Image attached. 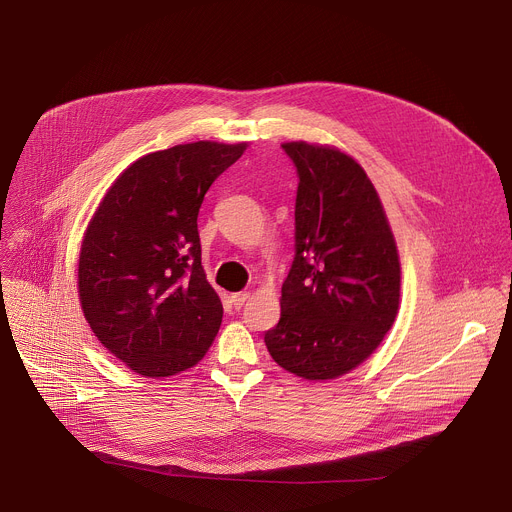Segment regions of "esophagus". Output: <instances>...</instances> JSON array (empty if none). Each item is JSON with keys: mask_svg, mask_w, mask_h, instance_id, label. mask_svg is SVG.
Masks as SVG:
<instances>
[{"mask_svg": "<svg viewBox=\"0 0 512 512\" xmlns=\"http://www.w3.org/2000/svg\"><path fill=\"white\" fill-rule=\"evenodd\" d=\"M247 300H249L247 291H239V294H231V306H233L235 310H241Z\"/></svg>", "mask_w": 512, "mask_h": 512, "instance_id": "34e87169", "label": "esophagus"}]
</instances>
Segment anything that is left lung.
Masks as SVG:
<instances>
[{
	"label": "left lung",
	"mask_w": 512,
	"mask_h": 512,
	"mask_svg": "<svg viewBox=\"0 0 512 512\" xmlns=\"http://www.w3.org/2000/svg\"><path fill=\"white\" fill-rule=\"evenodd\" d=\"M300 176L296 257L281 287V318L265 346L287 373L342 377L391 330L401 263L381 198L362 166L332 145L285 141Z\"/></svg>",
	"instance_id": "obj_1"
}]
</instances>
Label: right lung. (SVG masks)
<instances>
[{
	"mask_svg": "<svg viewBox=\"0 0 512 512\" xmlns=\"http://www.w3.org/2000/svg\"><path fill=\"white\" fill-rule=\"evenodd\" d=\"M247 141L141 156L111 184L79 253V300L99 342L143 377L192 369L223 322L200 261L198 210Z\"/></svg>",
	"mask_w": 512,
	"mask_h": 512,
	"instance_id": "1",
	"label": "right lung"
}]
</instances>
